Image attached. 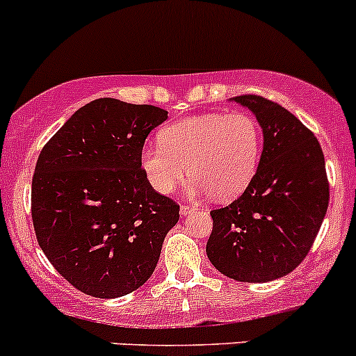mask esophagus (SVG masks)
I'll return each mask as SVG.
<instances>
[{
	"mask_svg": "<svg viewBox=\"0 0 356 356\" xmlns=\"http://www.w3.org/2000/svg\"><path fill=\"white\" fill-rule=\"evenodd\" d=\"M198 210V207H191V204H182L181 207V215L182 217H186V215L193 213V211Z\"/></svg>",
	"mask_w": 356,
	"mask_h": 356,
	"instance_id": "34e87169",
	"label": "esophagus"
}]
</instances>
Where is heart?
Segmentation results:
<instances>
[{
	"instance_id": "heart-1",
	"label": "heart",
	"mask_w": 356,
	"mask_h": 356,
	"mask_svg": "<svg viewBox=\"0 0 356 356\" xmlns=\"http://www.w3.org/2000/svg\"><path fill=\"white\" fill-rule=\"evenodd\" d=\"M158 139L160 145L143 146L139 165L160 195H172L191 174L189 193L232 200L245 193L260 165L261 129L245 111L182 118L161 129Z\"/></svg>"
}]
</instances>
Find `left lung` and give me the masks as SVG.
I'll use <instances>...</instances> for the list:
<instances>
[{
  "mask_svg": "<svg viewBox=\"0 0 356 356\" xmlns=\"http://www.w3.org/2000/svg\"><path fill=\"white\" fill-rule=\"evenodd\" d=\"M254 113L264 152L254 179L229 207L211 210V265L239 282L284 277L303 261L329 207L324 153L291 111L257 95L231 98Z\"/></svg>",
  "mask_w": 356,
  "mask_h": 356,
  "instance_id": "1",
  "label": "left lung"
}]
</instances>
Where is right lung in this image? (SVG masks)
Here are the masks:
<instances>
[{
	"label": "right lung",
	"mask_w": 356,
	"mask_h": 356,
	"mask_svg": "<svg viewBox=\"0 0 356 356\" xmlns=\"http://www.w3.org/2000/svg\"><path fill=\"white\" fill-rule=\"evenodd\" d=\"M167 111L99 98L79 108L42 148L32 177L39 246L74 288L118 298L155 270L179 204L146 181L139 153Z\"/></svg>",
	"instance_id": "add662e5"
}]
</instances>
